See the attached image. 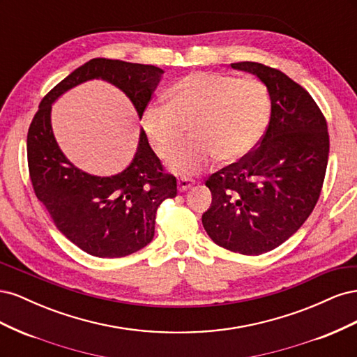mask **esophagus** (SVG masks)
Listing matches in <instances>:
<instances>
[{
    "instance_id": "34e87169",
    "label": "esophagus",
    "mask_w": 357,
    "mask_h": 357,
    "mask_svg": "<svg viewBox=\"0 0 357 357\" xmlns=\"http://www.w3.org/2000/svg\"><path fill=\"white\" fill-rule=\"evenodd\" d=\"M193 185H195V181L190 180V178H178L177 181V186H178V190L180 192H186L188 189H190Z\"/></svg>"
}]
</instances>
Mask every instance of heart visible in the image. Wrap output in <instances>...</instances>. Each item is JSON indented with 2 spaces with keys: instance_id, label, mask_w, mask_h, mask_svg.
Segmentation results:
<instances>
[{
  "instance_id": "obj_1",
  "label": "heart",
  "mask_w": 357,
  "mask_h": 357,
  "mask_svg": "<svg viewBox=\"0 0 357 357\" xmlns=\"http://www.w3.org/2000/svg\"><path fill=\"white\" fill-rule=\"evenodd\" d=\"M167 104L144 110L143 129L155 152L168 159L188 132L193 138L172 156L178 176H195L215 160L235 162L250 153L271 114L266 86L257 79L218 73H190L165 93Z\"/></svg>"
}]
</instances>
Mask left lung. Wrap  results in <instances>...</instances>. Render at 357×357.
Segmentation results:
<instances>
[{"mask_svg": "<svg viewBox=\"0 0 357 357\" xmlns=\"http://www.w3.org/2000/svg\"><path fill=\"white\" fill-rule=\"evenodd\" d=\"M231 67L266 86L271 117L256 150L205 181L213 199L202 225L226 250L262 255L314 210L328 167V125L311 95L284 73L248 61Z\"/></svg>", "mask_w": 357, "mask_h": 357, "instance_id": "obj_1", "label": "left lung"}]
</instances>
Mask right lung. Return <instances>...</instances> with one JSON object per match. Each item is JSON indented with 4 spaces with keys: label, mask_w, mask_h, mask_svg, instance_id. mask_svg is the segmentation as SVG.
<instances>
[{
    "label": "right lung",
    "mask_w": 357,
    "mask_h": 357,
    "mask_svg": "<svg viewBox=\"0 0 357 357\" xmlns=\"http://www.w3.org/2000/svg\"><path fill=\"white\" fill-rule=\"evenodd\" d=\"M162 74L164 70L155 66L91 59L41 100L29 125L28 168L36 195L56 228L92 256L123 257L152 241L156 210L177 195V180L162 168L143 129L134 159L122 172L98 177L82 171L62 153L53 135L52 104L77 84L101 79L121 89L142 119Z\"/></svg>",
    "instance_id": "right-lung-1"
}]
</instances>
